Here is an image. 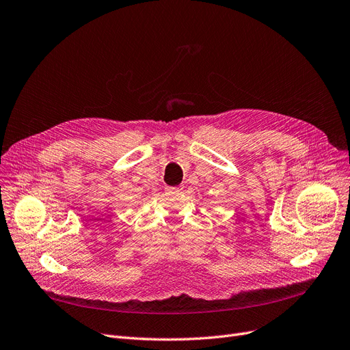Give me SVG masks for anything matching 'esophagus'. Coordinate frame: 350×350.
I'll list each match as a JSON object with an SVG mask.
<instances>
[{
  "label": "esophagus",
  "mask_w": 350,
  "mask_h": 350,
  "mask_svg": "<svg viewBox=\"0 0 350 350\" xmlns=\"http://www.w3.org/2000/svg\"><path fill=\"white\" fill-rule=\"evenodd\" d=\"M166 191H168V192H180L182 187H166Z\"/></svg>",
  "instance_id": "1"
}]
</instances>
